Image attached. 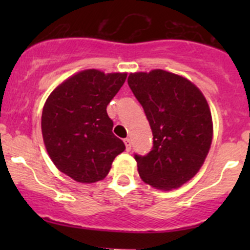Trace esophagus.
Listing matches in <instances>:
<instances>
[{
    "label": "esophagus",
    "instance_id": "34e87169",
    "mask_svg": "<svg viewBox=\"0 0 250 250\" xmlns=\"http://www.w3.org/2000/svg\"><path fill=\"white\" fill-rule=\"evenodd\" d=\"M125 148H127V151H129L130 148H132V141H130L129 138L125 139Z\"/></svg>",
    "mask_w": 250,
    "mask_h": 250
}]
</instances>
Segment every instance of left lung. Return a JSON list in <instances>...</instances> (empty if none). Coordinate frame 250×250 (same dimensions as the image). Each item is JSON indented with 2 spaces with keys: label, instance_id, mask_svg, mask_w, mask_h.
<instances>
[{
  "label": "left lung",
  "instance_id": "1",
  "mask_svg": "<svg viewBox=\"0 0 250 250\" xmlns=\"http://www.w3.org/2000/svg\"><path fill=\"white\" fill-rule=\"evenodd\" d=\"M128 85L145 111L152 150L135 153L140 178L160 190L180 188L202 167L213 138L208 103L200 89L165 70L135 72Z\"/></svg>",
  "mask_w": 250,
  "mask_h": 250
}]
</instances>
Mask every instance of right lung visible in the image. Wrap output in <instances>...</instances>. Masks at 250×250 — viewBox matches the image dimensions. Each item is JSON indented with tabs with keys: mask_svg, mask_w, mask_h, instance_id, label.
Listing matches in <instances>:
<instances>
[{
	"mask_svg": "<svg viewBox=\"0 0 250 250\" xmlns=\"http://www.w3.org/2000/svg\"><path fill=\"white\" fill-rule=\"evenodd\" d=\"M127 74L84 70L58 85L42 111V135L50 160L78 183L103 180L125 143L106 112Z\"/></svg>",
	"mask_w": 250,
	"mask_h": 250,
	"instance_id": "1",
	"label": "right lung"
}]
</instances>
